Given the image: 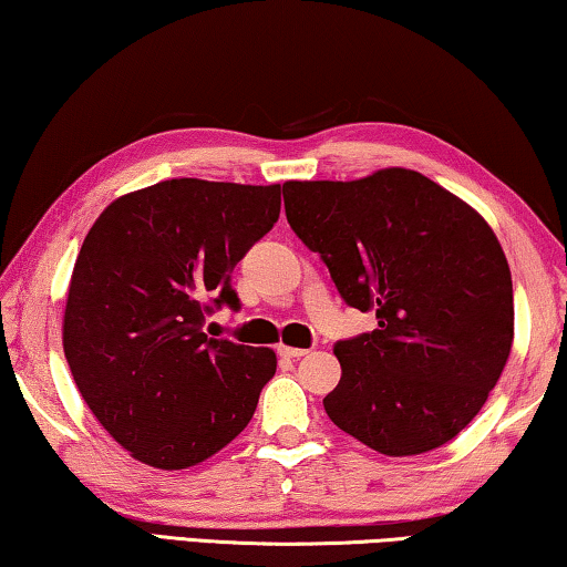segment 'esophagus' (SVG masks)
Here are the masks:
<instances>
[{
	"label": "esophagus",
	"instance_id": "34e87169",
	"mask_svg": "<svg viewBox=\"0 0 567 567\" xmlns=\"http://www.w3.org/2000/svg\"><path fill=\"white\" fill-rule=\"evenodd\" d=\"M277 353H280V357H285V359H300V357H306V349H292V346H277Z\"/></svg>",
	"mask_w": 567,
	"mask_h": 567
}]
</instances>
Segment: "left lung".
Listing matches in <instances>:
<instances>
[{
  "label": "left lung",
  "mask_w": 567,
  "mask_h": 567,
  "mask_svg": "<svg viewBox=\"0 0 567 567\" xmlns=\"http://www.w3.org/2000/svg\"><path fill=\"white\" fill-rule=\"evenodd\" d=\"M290 229L326 261L346 306L377 328L333 346L323 408L384 455L453 441L499 382L514 338L512 272L468 203L404 167L282 185Z\"/></svg>",
  "instance_id": "obj_1"
}]
</instances>
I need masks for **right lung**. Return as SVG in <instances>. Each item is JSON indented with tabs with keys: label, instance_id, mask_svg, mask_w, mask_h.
Returning <instances> with one entry per match:
<instances>
[{
	"label": "right lung",
	"instance_id": "right-lung-1",
	"mask_svg": "<svg viewBox=\"0 0 567 567\" xmlns=\"http://www.w3.org/2000/svg\"><path fill=\"white\" fill-rule=\"evenodd\" d=\"M277 218L280 185L175 177L116 198L83 239L63 351L89 410L147 466H196L255 415L275 351L203 323L239 310L231 269Z\"/></svg>",
	"mask_w": 567,
	"mask_h": 567
}]
</instances>
